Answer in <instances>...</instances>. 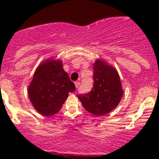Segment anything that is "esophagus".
Segmentation results:
<instances>
[{"instance_id": "esophagus-1", "label": "esophagus", "mask_w": 159, "mask_h": 159, "mask_svg": "<svg viewBox=\"0 0 159 159\" xmlns=\"http://www.w3.org/2000/svg\"><path fill=\"white\" fill-rule=\"evenodd\" d=\"M80 84H81L80 81H75V85L76 88H78V87L80 86Z\"/></svg>"}]
</instances>
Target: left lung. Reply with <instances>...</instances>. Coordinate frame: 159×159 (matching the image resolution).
<instances>
[{
    "label": "left lung",
    "instance_id": "left-lung-1",
    "mask_svg": "<svg viewBox=\"0 0 159 159\" xmlns=\"http://www.w3.org/2000/svg\"><path fill=\"white\" fill-rule=\"evenodd\" d=\"M93 80L90 92L78 97L88 112L103 116L119 105L123 95L122 84L116 69L101 59L93 63Z\"/></svg>",
    "mask_w": 159,
    "mask_h": 159
}]
</instances>
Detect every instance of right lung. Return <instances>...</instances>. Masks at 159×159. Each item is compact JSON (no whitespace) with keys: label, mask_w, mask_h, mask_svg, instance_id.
Segmentation results:
<instances>
[{"label":"right lung","mask_w":159,"mask_h":159,"mask_svg":"<svg viewBox=\"0 0 159 159\" xmlns=\"http://www.w3.org/2000/svg\"><path fill=\"white\" fill-rule=\"evenodd\" d=\"M75 90L61 60L48 58L35 70L27 93L35 110L43 116L54 115L61 109L69 96Z\"/></svg>","instance_id":"obj_1"}]
</instances>
